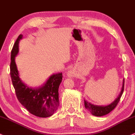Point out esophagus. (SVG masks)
<instances>
[{
	"label": "esophagus",
	"mask_w": 135,
	"mask_h": 135,
	"mask_svg": "<svg viewBox=\"0 0 135 135\" xmlns=\"http://www.w3.org/2000/svg\"><path fill=\"white\" fill-rule=\"evenodd\" d=\"M66 74H67L68 78H73V77L74 76L75 74H74V72L73 70H70L69 71H68V72Z\"/></svg>",
	"instance_id": "esophagus-1"
}]
</instances>
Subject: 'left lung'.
<instances>
[{
    "label": "left lung",
    "instance_id": "1",
    "mask_svg": "<svg viewBox=\"0 0 135 135\" xmlns=\"http://www.w3.org/2000/svg\"><path fill=\"white\" fill-rule=\"evenodd\" d=\"M124 79L123 80L122 83V89H121V91L119 95L115 100L112 102V103L106 105V106H98V105H95L91 104V103L86 101L84 99V106L85 108L88 109V111L92 114L93 115L96 117H102L105 115H107L109 112H112L113 109L115 108L117 106V104L119 102L121 96L123 94L124 91Z\"/></svg>",
    "mask_w": 135,
    "mask_h": 135
}]
</instances>
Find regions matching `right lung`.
<instances>
[{
  "label": "right lung",
  "mask_w": 135,
  "mask_h": 135,
  "mask_svg": "<svg viewBox=\"0 0 135 135\" xmlns=\"http://www.w3.org/2000/svg\"><path fill=\"white\" fill-rule=\"evenodd\" d=\"M23 35H19L15 43L11 54L10 75L18 100L28 112L38 117H51L59 106L58 89L62 81V73L51 75L41 86L31 88L22 82L15 63L18 53L19 41Z\"/></svg>",
  "instance_id": "1"
}]
</instances>
